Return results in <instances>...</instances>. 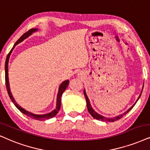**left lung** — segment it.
I'll return each mask as SVG.
<instances>
[{
	"label": "left lung",
	"instance_id": "obj_1",
	"mask_svg": "<svg viewBox=\"0 0 150 150\" xmlns=\"http://www.w3.org/2000/svg\"><path fill=\"white\" fill-rule=\"evenodd\" d=\"M143 88H142V90H141V94H140L139 96L138 97L137 100V101L135 102V103L132 105L131 108H130L129 109H128V110L126 111V112H124V113H122V114H120V115L118 116H114V117H112V118H108V117H105V116H103L102 115H100V114H99L97 113L96 112H95V111L94 110V109L92 108V105H91L90 104V102H89V98L88 96H87V95L86 94V92H85V89H84V91H83V92H84V96L85 97V99H86V103H87V110H88L89 113L91 114V116H92L93 118H95V119L96 120H101V121H108V122H114V121H116V120H117L118 119H120V118H121L122 116H123L124 115H125L126 114L128 113V112H129L130 110H132V108H133V107L135 105V104L137 103V102L138 101V100H139L140 96H141V93L142 92H143Z\"/></svg>",
	"mask_w": 150,
	"mask_h": 150
}]
</instances>
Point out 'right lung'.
<instances>
[{
	"instance_id": "add662e5",
	"label": "right lung",
	"mask_w": 150,
	"mask_h": 150,
	"mask_svg": "<svg viewBox=\"0 0 150 150\" xmlns=\"http://www.w3.org/2000/svg\"><path fill=\"white\" fill-rule=\"evenodd\" d=\"M38 28H35V29H31L30 30H29L28 32H27L26 33H25L16 42V43L14 44V45L13 46L12 49L11 50V51L9 52V53L7 55V58H6V61H5V84H6V87H7V92H8L9 96L10 99L11 100V101L13 102V103L14 104V105L19 110L21 111L22 113H23L25 115H27L29 117L33 118V119L35 120H45L47 119H50V118H53L54 116H55L56 114H58V111L60 110L61 109V97H62V94L63 93L65 92V89L67 88L68 85H69V80H66V81H63V83L60 85L59 87H58V94H57V98H56V107L55 110H54L53 111H52L51 112L47 114H36L34 113H32V112H28L25 109H23V108L19 105L16 102L14 98H13L12 94H11V90H10V87H9V77H8V64H9V57H10V55L11 54V52L14 49L15 46L17 45L20 43L22 41H23L25 38H28L29 36H31L33 33L36 32L38 31Z\"/></svg>"
}]
</instances>
